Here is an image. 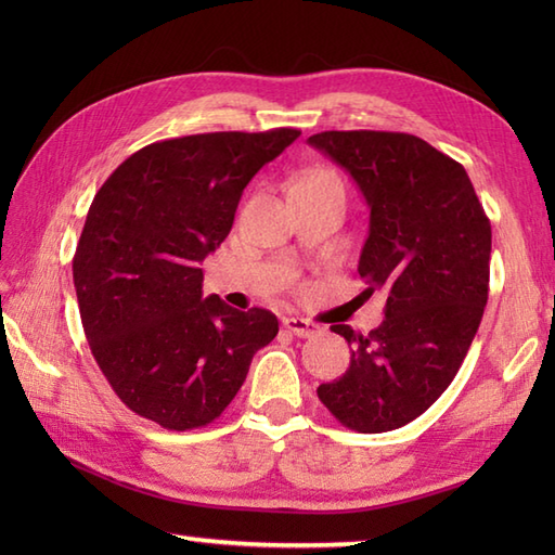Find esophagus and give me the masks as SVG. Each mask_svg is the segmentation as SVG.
Wrapping results in <instances>:
<instances>
[{"label": "esophagus", "instance_id": "obj_1", "mask_svg": "<svg viewBox=\"0 0 555 555\" xmlns=\"http://www.w3.org/2000/svg\"><path fill=\"white\" fill-rule=\"evenodd\" d=\"M284 326L288 328L293 336H300V338H312V336H317V334L322 332V328L317 326L314 322L302 320V317H286Z\"/></svg>", "mask_w": 555, "mask_h": 555}]
</instances>
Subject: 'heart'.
<instances>
[{
	"mask_svg": "<svg viewBox=\"0 0 555 555\" xmlns=\"http://www.w3.org/2000/svg\"><path fill=\"white\" fill-rule=\"evenodd\" d=\"M310 179H328V181H336L332 173H314V176H310Z\"/></svg>",
	"mask_w": 555,
	"mask_h": 555,
	"instance_id": "b5f03b06",
	"label": "heart"
}]
</instances>
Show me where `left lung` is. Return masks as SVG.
Instances as JSON below:
<instances>
[{
	"mask_svg": "<svg viewBox=\"0 0 555 555\" xmlns=\"http://www.w3.org/2000/svg\"><path fill=\"white\" fill-rule=\"evenodd\" d=\"M308 143L367 199L358 271L364 293H386V320L370 334L332 326L352 356L317 396L360 434L405 427L451 386L473 346L489 298V217L463 164L417 135L324 131Z\"/></svg>",
	"mask_w": 555,
	"mask_h": 555,
	"instance_id": "1",
	"label": "left lung"
}]
</instances>
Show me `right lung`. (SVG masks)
I'll use <instances>...</instances> for the list:
<instances>
[{
	"instance_id": "1",
	"label": "right lung",
	"mask_w": 555,
	"mask_h": 555,
	"mask_svg": "<svg viewBox=\"0 0 555 555\" xmlns=\"http://www.w3.org/2000/svg\"><path fill=\"white\" fill-rule=\"evenodd\" d=\"M298 128L152 143L116 167L74 255L80 322L102 374L135 415L185 431L215 422L253 356L274 340L269 310L203 298V259L227 238L241 195Z\"/></svg>"
}]
</instances>
